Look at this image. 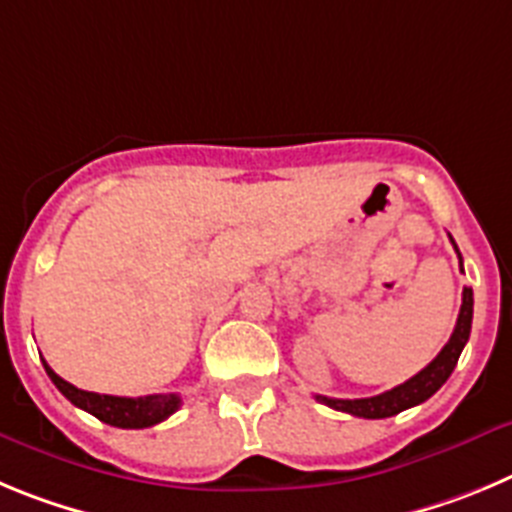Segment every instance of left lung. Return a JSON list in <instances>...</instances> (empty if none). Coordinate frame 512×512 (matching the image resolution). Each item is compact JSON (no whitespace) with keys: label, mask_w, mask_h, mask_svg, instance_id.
I'll return each instance as SVG.
<instances>
[{"label":"left lung","mask_w":512,"mask_h":512,"mask_svg":"<svg viewBox=\"0 0 512 512\" xmlns=\"http://www.w3.org/2000/svg\"><path fill=\"white\" fill-rule=\"evenodd\" d=\"M451 245H454V239H451ZM454 250H457V245H454ZM459 260H462V255H459ZM472 306H474L472 288H464L462 308H459L457 326H454V331H451L449 342H446L444 349L436 354L434 362H428L418 375H413L411 380H405L403 385L388 390V393L372 395V398L342 400V398L316 395V400L329 405V408H334V411L352 413V416L357 418H390L395 416V413L405 411V408H413V405L428 400L446 380H449V375L454 372V367H457L459 354H462L464 344H467L469 339V331H472Z\"/></svg>","instance_id":"8db88e82"}]
</instances>
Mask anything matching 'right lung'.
Segmentation results:
<instances>
[{
	"mask_svg": "<svg viewBox=\"0 0 512 512\" xmlns=\"http://www.w3.org/2000/svg\"><path fill=\"white\" fill-rule=\"evenodd\" d=\"M45 372L53 380V385L71 400L76 408L91 413L99 421L109 423L117 428H147L155 423L165 421L168 416L181 408V395L176 393H160V395H142V398H119V395H99L89 390H78L76 385L55 375L43 359Z\"/></svg>",
	"mask_w": 512,
	"mask_h": 512,
	"instance_id": "1",
	"label": "right lung"
}]
</instances>
